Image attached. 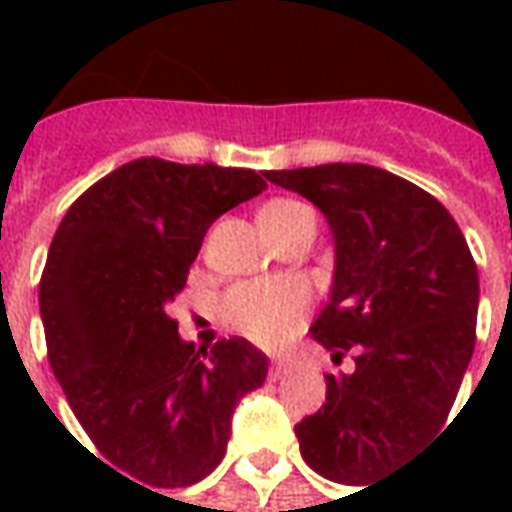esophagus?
I'll return each mask as SVG.
<instances>
[{"label": "esophagus", "mask_w": 512, "mask_h": 512, "mask_svg": "<svg viewBox=\"0 0 512 512\" xmlns=\"http://www.w3.org/2000/svg\"><path fill=\"white\" fill-rule=\"evenodd\" d=\"M290 373V365L285 362V359H271V378L277 381V378L288 376Z\"/></svg>", "instance_id": "1"}]
</instances>
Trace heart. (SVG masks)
Returning a JSON list of instances; mask_svg holds the SVG:
<instances>
[{"label":"heart","instance_id":"b5f03b06","mask_svg":"<svg viewBox=\"0 0 512 512\" xmlns=\"http://www.w3.org/2000/svg\"><path fill=\"white\" fill-rule=\"evenodd\" d=\"M304 211L310 208L301 202H268L260 208V227L266 233H274ZM307 310H310L307 290L296 282H244L235 285L222 301L224 323L266 348L288 343L304 321Z\"/></svg>","mask_w":512,"mask_h":512}]
</instances>
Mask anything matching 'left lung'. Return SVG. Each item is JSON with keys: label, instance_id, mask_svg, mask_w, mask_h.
Returning <instances> with one entry per match:
<instances>
[{"label": "left lung", "instance_id": "left-lung-1", "mask_svg": "<svg viewBox=\"0 0 512 512\" xmlns=\"http://www.w3.org/2000/svg\"><path fill=\"white\" fill-rule=\"evenodd\" d=\"M266 178L326 216L332 293L310 334L332 359L356 354L354 373L326 376V403L296 425L301 455L326 480L376 485L455 403L477 329L472 252L436 197L386 169L321 164Z\"/></svg>", "mask_w": 512, "mask_h": 512}]
</instances>
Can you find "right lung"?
<instances>
[{"instance_id":"1","label":"right lung","mask_w":512,"mask_h":512,"mask_svg":"<svg viewBox=\"0 0 512 512\" xmlns=\"http://www.w3.org/2000/svg\"><path fill=\"white\" fill-rule=\"evenodd\" d=\"M263 189L255 169L136 158L84 191L54 233L40 279L51 370L131 483L180 488L211 474L238 400L266 381L249 340L197 351L167 312L208 227Z\"/></svg>"}]
</instances>
